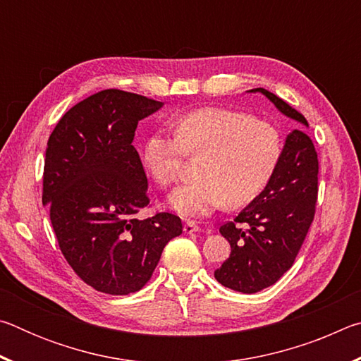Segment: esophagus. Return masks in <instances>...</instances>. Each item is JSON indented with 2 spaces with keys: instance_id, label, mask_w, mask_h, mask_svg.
I'll use <instances>...</instances> for the list:
<instances>
[{
  "instance_id": "obj_1",
  "label": "esophagus",
  "mask_w": 361,
  "mask_h": 361,
  "mask_svg": "<svg viewBox=\"0 0 361 361\" xmlns=\"http://www.w3.org/2000/svg\"><path fill=\"white\" fill-rule=\"evenodd\" d=\"M199 226L195 224L194 221H186L185 226H183V231L186 232V234H192V232H199Z\"/></svg>"
}]
</instances>
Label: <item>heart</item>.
I'll list each match as a JSON object with an SVG mask.
<instances>
[{
    "mask_svg": "<svg viewBox=\"0 0 361 361\" xmlns=\"http://www.w3.org/2000/svg\"><path fill=\"white\" fill-rule=\"evenodd\" d=\"M204 156L200 180L170 195V205L186 218L207 216L221 205L239 209L271 181L282 156V138L271 122L229 108L205 106L180 116L175 135L156 132L146 140L143 164L159 186L181 178L185 159Z\"/></svg>",
    "mask_w": 361,
    "mask_h": 361,
    "instance_id": "1",
    "label": "heart"
}]
</instances>
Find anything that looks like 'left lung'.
I'll use <instances>...</instances> for the list:
<instances>
[{"label":"left lung","instance_id":"obj_1","mask_svg":"<svg viewBox=\"0 0 361 361\" xmlns=\"http://www.w3.org/2000/svg\"><path fill=\"white\" fill-rule=\"evenodd\" d=\"M250 92L266 95L280 113L301 126L286 137L279 166L262 192L234 221L219 228L231 243V255L215 271V279L226 288L247 295L274 285L293 266L314 221L319 192V159L302 127H309L307 121L266 89Z\"/></svg>","mask_w":361,"mask_h":361}]
</instances>
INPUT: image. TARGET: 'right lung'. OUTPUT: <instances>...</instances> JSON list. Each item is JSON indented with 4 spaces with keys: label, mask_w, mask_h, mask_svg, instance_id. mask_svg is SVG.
Here are the masks:
<instances>
[{
    "label": "right lung",
    "mask_w": 361,
    "mask_h": 361,
    "mask_svg": "<svg viewBox=\"0 0 361 361\" xmlns=\"http://www.w3.org/2000/svg\"><path fill=\"white\" fill-rule=\"evenodd\" d=\"M162 105L106 89L68 109L49 137L42 204L73 271L106 295L142 290L164 247L183 232L172 213L137 216L149 197L132 142L138 121Z\"/></svg>",
    "instance_id": "1"
}]
</instances>
